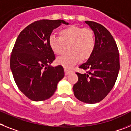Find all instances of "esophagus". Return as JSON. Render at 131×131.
<instances>
[{"label": "esophagus", "mask_w": 131, "mask_h": 131, "mask_svg": "<svg viewBox=\"0 0 131 131\" xmlns=\"http://www.w3.org/2000/svg\"><path fill=\"white\" fill-rule=\"evenodd\" d=\"M64 72H65V75H68V74H70V72H71V71L70 70H67V69H64Z\"/></svg>", "instance_id": "obj_1"}]
</instances>
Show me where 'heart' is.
<instances>
[{
    "mask_svg": "<svg viewBox=\"0 0 131 131\" xmlns=\"http://www.w3.org/2000/svg\"><path fill=\"white\" fill-rule=\"evenodd\" d=\"M48 42L51 50L57 55L64 53L68 46L69 51L57 59V63L65 68H70L80 60L88 59L93 53L96 45L93 31L89 28L76 25L61 29L59 36L50 35Z\"/></svg>",
    "mask_w": 131,
    "mask_h": 131,
    "instance_id": "obj_1",
    "label": "heart"
}]
</instances>
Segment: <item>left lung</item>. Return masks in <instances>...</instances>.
<instances>
[{
    "instance_id": "left-lung-1",
    "label": "left lung",
    "mask_w": 131,
    "mask_h": 131,
    "mask_svg": "<svg viewBox=\"0 0 131 131\" xmlns=\"http://www.w3.org/2000/svg\"><path fill=\"white\" fill-rule=\"evenodd\" d=\"M85 23L93 30L96 45L88 61L79 67L87 72H76L78 80L73 90L79 101L95 104L104 99L115 85L120 68L119 53L112 35L104 26Z\"/></svg>"
}]
</instances>
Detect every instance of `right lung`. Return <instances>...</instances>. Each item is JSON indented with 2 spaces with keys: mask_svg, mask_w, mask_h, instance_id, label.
<instances>
[{
  "mask_svg": "<svg viewBox=\"0 0 131 131\" xmlns=\"http://www.w3.org/2000/svg\"><path fill=\"white\" fill-rule=\"evenodd\" d=\"M62 23L61 19L32 23L19 35L12 49L10 68L19 90L29 99L42 101L53 96L64 76L62 66L51 67L55 59L49 46V36Z\"/></svg>",
  "mask_w": 131,
  "mask_h": 131,
  "instance_id": "add662e5",
  "label": "right lung"
}]
</instances>
